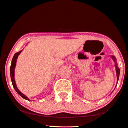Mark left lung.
<instances>
[{"instance_id": "1", "label": "left lung", "mask_w": 128, "mask_h": 128, "mask_svg": "<svg viewBox=\"0 0 128 128\" xmlns=\"http://www.w3.org/2000/svg\"><path fill=\"white\" fill-rule=\"evenodd\" d=\"M112 59L113 60V61L115 62V67L116 69V74H117V82H118V79H119V76H120V69L118 68V66H117V63L116 62V58L114 56H112ZM117 84L116 86H117Z\"/></svg>"}]
</instances>
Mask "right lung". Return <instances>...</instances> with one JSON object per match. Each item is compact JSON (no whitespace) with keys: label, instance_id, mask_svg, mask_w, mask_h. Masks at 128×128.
Segmentation results:
<instances>
[{"label":"right lung","instance_id":"right-lung-1","mask_svg":"<svg viewBox=\"0 0 128 128\" xmlns=\"http://www.w3.org/2000/svg\"><path fill=\"white\" fill-rule=\"evenodd\" d=\"M22 51V50H20L19 52H17V53H16L15 54H14V56L13 58H12V60L11 67H10V75H11V78L12 83V86H14V89L16 91V92L20 95V96L23 97V98L26 99V100H27L28 101H30V99L28 98L27 96H26L25 95L23 94V93H22L19 90H18V88H17L16 85L15 78H14V76H15V74H14V72H15V66H16V60H17L18 56L19 55V54L21 53Z\"/></svg>","mask_w":128,"mask_h":128}]
</instances>
